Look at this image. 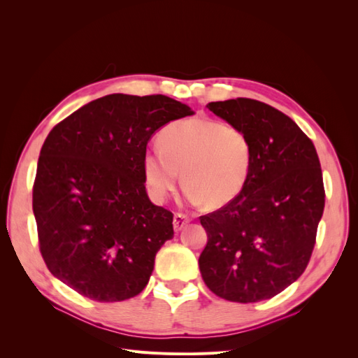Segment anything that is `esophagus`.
Wrapping results in <instances>:
<instances>
[{"label":"esophagus","instance_id":"obj_1","mask_svg":"<svg viewBox=\"0 0 358 358\" xmlns=\"http://www.w3.org/2000/svg\"><path fill=\"white\" fill-rule=\"evenodd\" d=\"M189 221H191V218L188 215L178 212V213H175V216H173V227H175L176 231H180Z\"/></svg>","mask_w":358,"mask_h":358}]
</instances>
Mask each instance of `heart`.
Masks as SVG:
<instances>
[{"mask_svg":"<svg viewBox=\"0 0 358 358\" xmlns=\"http://www.w3.org/2000/svg\"><path fill=\"white\" fill-rule=\"evenodd\" d=\"M252 164V143L243 128L210 117L170 122L159 146L146 150L143 175L155 200L182 185L189 203L220 209L243 191Z\"/></svg>","mask_w":358,"mask_h":358,"instance_id":"b5f03b06","label":"heart"}]
</instances>
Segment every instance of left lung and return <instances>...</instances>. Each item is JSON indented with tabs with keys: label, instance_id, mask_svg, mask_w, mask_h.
<instances>
[{
	"label": "left lung",
	"instance_id": "1",
	"mask_svg": "<svg viewBox=\"0 0 358 358\" xmlns=\"http://www.w3.org/2000/svg\"><path fill=\"white\" fill-rule=\"evenodd\" d=\"M252 143L243 191L200 216L208 243L199 264L221 299L254 303L279 294L305 272L317 241L326 191L312 140L289 116L252 99L209 103Z\"/></svg>",
	"mask_w": 358,
	"mask_h": 358
}]
</instances>
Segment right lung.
<instances>
[{
  "label": "right lung",
  "mask_w": 358,
  "mask_h": 358,
  "mask_svg": "<svg viewBox=\"0 0 358 358\" xmlns=\"http://www.w3.org/2000/svg\"><path fill=\"white\" fill-rule=\"evenodd\" d=\"M166 95L110 94L52 128L32 187L43 259L53 276L95 301L143 291L173 237V213L150 203L143 157L157 129L191 116Z\"/></svg>",
  "instance_id": "add662e5"
}]
</instances>
